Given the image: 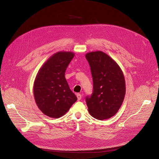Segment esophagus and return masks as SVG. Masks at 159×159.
Wrapping results in <instances>:
<instances>
[{"mask_svg":"<svg viewBox=\"0 0 159 159\" xmlns=\"http://www.w3.org/2000/svg\"><path fill=\"white\" fill-rule=\"evenodd\" d=\"M77 97L78 101H80V100L81 99V98H82V96H81L80 94H77Z\"/></svg>","mask_w":159,"mask_h":159,"instance_id":"34e87169","label":"esophagus"}]
</instances>
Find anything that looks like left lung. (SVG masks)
<instances>
[{
    "mask_svg": "<svg viewBox=\"0 0 159 159\" xmlns=\"http://www.w3.org/2000/svg\"><path fill=\"white\" fill-rule=\"evenodd\" d=\"M93 81V92L87 96L88 111L94 118L106 120L115 115L123 102L126 85L120 66L101 51L85 55Z\"/></svg>",
    "mask_w": 159,
    "mask_h": 159,
    "instance_id": "left-lung-1",
    "label": "left lung"
}]
</instances>
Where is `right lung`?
<instances>
[{"label":"right lung","instance_id":"obj_1","mask_svg":"<svg viewBox=\"0 0 159 159\" xmlns=\"http://www.w3.org/2000/svg\"><path fill=\"white\" fill-rule=\"evenodd\" d=\"M74 55L70 52H57L43 64L36 77L33 88L36 103L50 118L63 116L77 100L65 77Z\"/></svg>","mask_w":159,"mask_h":159}]
</instances>
